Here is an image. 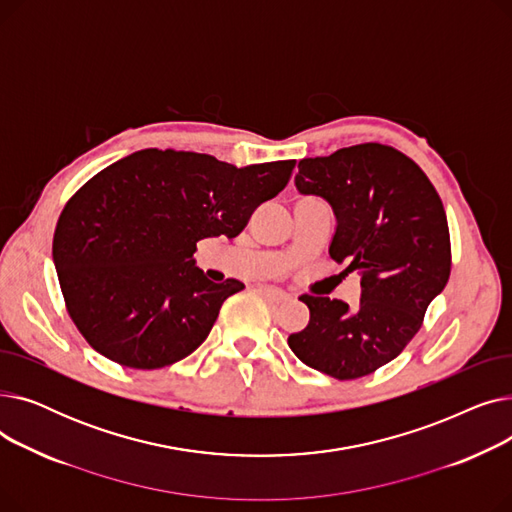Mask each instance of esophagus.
Returning <instances> with one entry per match:
<instances>
[{"mask_svg": "<svg viewBox=\"0 0 512 512\" xmlns=\"http://www.w3.org/2000/svg\"><path fill=\"white\" fill-rule=\"evenodd\" d=\"M259 294L270 303H284L290 299V294H286L284 290L274 288V286H259Z\"/></svg>", "mask_w": 512, "mask_h": 512, "instance_id": "obj_1", "label": "esophagus"}]
</instances>
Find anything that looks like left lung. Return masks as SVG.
I'll list each match as a JSON object with an SVG mask.
<instances>
[{"label":"left lung","instance_id":"obj_1","mask_svg":"<svg viewBox=\"0 0 512 512\" xmlns=\"http://www.w3.org/2000/svg\"><path fill=\"white\" fill-rule=\"evenodd\" d=\"M301 195L326 199L336 215L330 257L361 272V301L303 294L309 324L288 336L305 365L357 380L396 359L450 278V234L434 184L405 153L380 143L305 157Z\"/></svg>","mask_w":512,"mask_h":512}]
</instances>
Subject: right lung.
I'll return each mask as SVG.
<instances>
[{
  "label": "right lung",
  "mask_w": 512,
  "mask_h": 512,
  "mask_svg": "<svg viewBox=\"0 0 512 512\" xmlns=\"http://www.w3.org/2000/svg\"><path fill=\"white\" fill-rule=\"evenodd\" d=\"M292 170L294 159L236 168L207 153L143 149L93 176L53 234V263L78 332L132 369L191 355L222 303L245 288L205 278L193 259L197 242L238 236Z\"/></svg>",
  "instance_id": "obj_1"
}]
</instances>
